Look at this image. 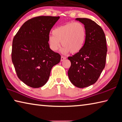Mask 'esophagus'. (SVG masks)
Listing matches in <instances>:
<instances>
[{"label":"esophagus","instance_id":"34e87169","mask_svg":"<svg viewBox=\"0 0 122 122\" xmlns=\"http://www.w3.org/2000/svg\"><path fill=\"white\" fill-rule=\"evenodd\" d=\"M66 59V57H64V56H61V61H63Z\"/></svg>","mask_w":122,"mask_h":122}]
</instances>
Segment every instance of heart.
<instances>
[{
    "mask_svg": "<svg viewBox=\"0 0 122 122\" xmlns=\"http://www.w3.org/2000/svg\"><path fill=\"white\" fill-rule=\"evenodd\" d=\"M53 35L48 37L51 49L57 51L61 46L63 54H67L70 51L76 53L81 50L84 46L86 37L85 27L81 23L70 22L56 28L52 31Z\"/></svg>",
    "mask_w": 122,
    "mask_h": 122,
    "instance_id": "heart-1",
    "label": "heart"
}]
</instances>
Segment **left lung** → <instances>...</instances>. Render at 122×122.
I'll return each instance as SVG.
<instances>
[{"mask_svg": "<svg viewBox=\"0 0 122 122\" xmlns=\"http://www.w3.org/2000/svg\"><path fill=\"white\" fill-rule=\"evenodd\" d=\"M84 25L86 37L79 52L68 57L71 63L68 71L70 81L78 88H85L97 82L106 65L107 48L102 28L87 18H76Z\"/></svg>", "mask_w": 122, "mask_h": 122, "instance_id": "left-lung-1", "label": "left lung"}]
</instances>
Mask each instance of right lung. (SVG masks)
I'll return each mask as SVG.
<instances>
[{
    "label": "right lung",
    "mask_w": 122,
    "mask_h": 122,
    "mask_svg": "<svg viewBox=\"0 0 122 122\" xmlns=\"http://www.w3.org/2000/svg\"><path fill=\"white\" fill-rule=\"evenodd\" d=\"M59 16H40L23 23L13 38L12 61L19 79L33 88L46 84L61 56L50 48L48 37Z\"/></svg>",
    "instance_id": "1"
}]
</instances>
